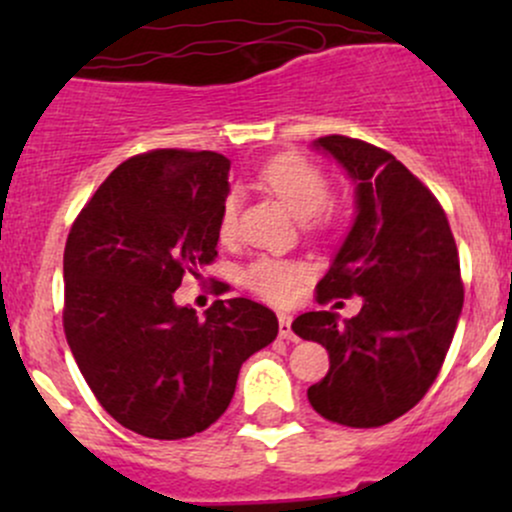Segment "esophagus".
Returning <instances> with one entry per match:
<instances>
[{
    "instance_id": "1",
    "label": "esophagus",
    "mask_w": 512,
    "mask_h": 512,
    "mask_svg": "<svg viewBox=\"0 0 512 512\" xmlns=\"http://www.w3.org/2000/svg\"><path fill=\"white\" fill-rule=\"evenodd\" d=\"M291 315L281 313L279 315V337L281 339H291V342H296V334H293V327H291Z\"/></svg>"
}]
</instances>
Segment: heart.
<instances>
[{
	"label": "heart",
	"instance_id": "heart-1",
	"mask_svg": "<svg viewBox=\"0 0 512 512\" xmlns=\"http://www.w3.org/2000/svg\"><path fill=\"white\" fill-rule=\"evenodd\" d=\"M262 185L284 202V207L293 211L298 219H310L325 207L330 197V185L325 175L301 156H276L264 163L260 170ZM238 199L228 195L221 204L219 231L221 236H231L236 226ZM308 269L301 262L279 260V257H257L243 272V281L257 296L272 303H289L296 296L298 284L305 279Z\"/></svg>",
	"mask_w": 512,
	"mask_h": 512
}]
</instances>
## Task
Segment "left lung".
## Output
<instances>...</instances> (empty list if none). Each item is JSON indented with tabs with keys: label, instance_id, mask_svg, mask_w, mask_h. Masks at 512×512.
I'll use <instances>...</instances> for the list:
<instances>
[{
	"label": "left lung",
	"instance_id": "left-lung-1",
	"mask_svg": "<svg viewBox=\"0 0 512 512\" xmlns=\"http://www.w3.org/2000/svg\"><path fill=\"white\" fill-rule=\"evenodd\" d=\"M356 185V219L317 301L361 296L342 320L313 310L293 320L298 337L330 354V370L308 387L327 421L375 428L407 414L438 378L462 313L460 257L448 216L431 190L395 156L361 139H315Z\"/></svg>",
	"mask_w": 512,
	"mask_h": 512
}]
</instances>
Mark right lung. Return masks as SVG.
Returning a JSON list of instances; mask_svg holds the SVG:
<instances>
[{"label":"right lung","mask_w":512,"mask_h":512,"mask_svg":"<svg viewBox=\"0 0 512 512\" xmlns=\"http://www.w3.org/2000/svg\"><path fill=\"white\" fill-rule=\"evenodd\" d=\"M231 161L156 149L120 163L76 216L64 248V334L101 407L156 440L202 433L279 320L228 298L197 317L175 303L187 272L214 262Z\"/></svg>","instance_id":"obj_1"}]
</instances>
